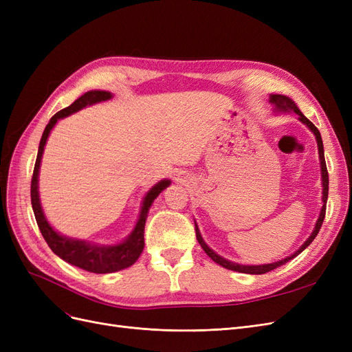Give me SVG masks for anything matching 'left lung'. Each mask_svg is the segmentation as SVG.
<instances>
[{
	"label": "left lung",
	"mask_w": 352,
	"mask_h": 352,
	"mask_svg": "<svg viewBox=\"0 0 352 352\" xmlns=\"http://www.w3.org/2000/svg\"><path fill=\"white\" fill-rule=\"evenodd\" d=\"M269 100H270V102L273 104L274 111H278V113H289V111H294L295 114H298V120H300L301 123H304V124L308 127V129H310V131L314 133L316 141H317V146H318V158H320L322 186H323V190H322V194H323V195H322V202H323V206H322L320 214H318V219H317V221H316V226H314V229H313V232H311V235L308 236V239L301 245L300 248H298L294 254H291L289 257H286V258H283V260L274 261V263H270V264H260V265H243V264H238V263H233V261H229V260H226V258H223L221 255H219V254H216L214 251H212V250L208 247V245L206 243V241L202 239L201 232H199V229H198V226H197V221H195L197 241L199 242L201 248L206 251V254L208 255V257H210L212 261H214V263L220 264L221 267L233 270V272H239V273H247V274H264V273H267V272H272V270H274V269L280 267V265H283L285 263H287L289 260H292L294 257H296L298 254H301V252L308 247V245H310V243L314 241V238L317 236L318 230H320V228H322V223H323L324 214H326V202H327V194H329V175H327V167H326V162H324V150H323V141H322L320 132H318L317 127H316L310 120H308L307 117L300 111V109L296 107V104H295L289 97H286V95H279V94H272L270 97H269Z\"/></svg>",
	"instance_id": "left-lung-1"
}]
</instances>
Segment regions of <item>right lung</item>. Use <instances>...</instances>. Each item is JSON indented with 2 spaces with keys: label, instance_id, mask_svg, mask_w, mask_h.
I'll return each mask as SVG.
<instances>
[{
  "label": "right lung",
  "instance_id": "obj_1",
  "mask_svg": "<svg viewBox=\"0 0 352 352\" xmlns=\"http://www.w3.org/2000/svg\"><path fill=\"white\" fill-rule=\"evenodd\" d=\"M113 98V94L109 91H88L85 92L82 97H79L69 107L60 110L57 114L51 117L50 123L47 124L44 133H42L39 148H38V155H36V163L34 168V176H32V184H30V199H32V208H34V214L38 223V228L42 233V236L47 241L48 247L52 250L56 255L61 260L70 263L72 265H76L79 269H83L91 273H114L123 270L126 267H131L136 260L140 258V255L144 251V229H145V221L148 217V211H150L154 199L163 192V190L172 184L168 179L160 180L150 190H148L146 195L144 197L140 217L132 232L119 243L113 245H100L91 241H83L76 238H69L66 235H61L52 228L45 214L44 210L41 206L39 199V190H38V180H39V167H41V160L42 154H44V146L47 144V140L50 136V132L52 127L60 119H65V117L76 113L88 105H94L101 101H107Z\"/></svg>",
  "mask_w": 352,
  "mask_h": 352
}]
</instances>
